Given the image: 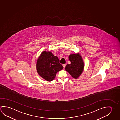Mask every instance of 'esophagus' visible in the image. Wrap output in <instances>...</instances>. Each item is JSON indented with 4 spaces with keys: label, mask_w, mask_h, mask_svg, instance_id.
Here are the masks:
<instances>
[{
    "label": "esophagus",
    "mask_w": 120,
    "mask_h": 120,
    "mask_svg": "<svg viewBox=\"0 0 120 120\" xmlns=\"http://www.w3.org/2000/svg\"><path fill=\"white\" fill-rule=\"evenodd\" d=\"M66 64H63L62 66H63V68H64V69H65V67H66Z\"/></svg>",
    "instance_id": "esophagus-1"
}]
</instances>
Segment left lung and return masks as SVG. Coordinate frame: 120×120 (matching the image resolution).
Returning a JSON list of instances; mask_svg holds the SVG:
<instances>
[{
  "label": "left lung",
  "instance_id": "obj_1",
  "mask_svg": "<svg viewBox=\"0 0 120 120\" xmlns=\"http://www.w3.org/2000/svg\"><path fill=\"white\" fill-rule=\"evenodd\" d=\"M69 59L71 64L66 65L65 70L74 78L77 79L80 76L84 70V63L82 58L78 53L71 54L69 56Z\"/></svg>",
  "mask_w": 120,
  "mask_h": 120
}]
</instances>
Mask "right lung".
Segmentation results:
<instances>
[{"label":"right lung","mask_w":120,"mask_h":120,"mask_svg":"<svg viewBox=\"0 0 120 120\" xmlns=\"http://www.w3.org/2000/svg\"><path fill=\"white\" fill-rule=\"evenodd\" d=\"M63 69L58 58L50 51H43L37 61L36 69L38 75L47 81L53 80L56 73Z\"/></svg>","instance_id":"right-lung-1"}]
</instances>
